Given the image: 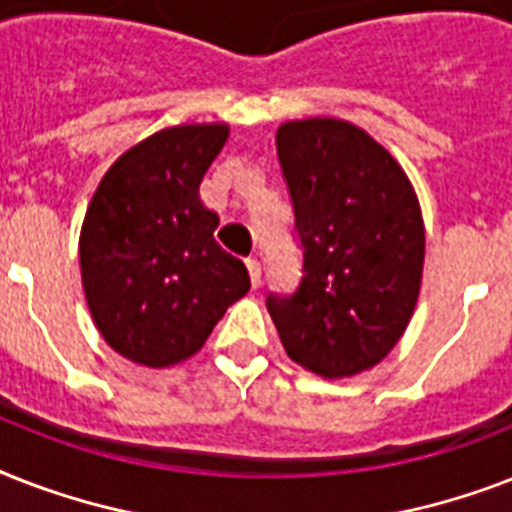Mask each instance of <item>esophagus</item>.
<instances>
[{
  "instance_id": "34e87169",
  "label": "esophagus",
  "mask_w": 512,
  "mask_h": 512,
  "mask_svg": "<svg viewBox=\"0 0 512 512\" xmlns=\"http://www.w3.org/2000/svg\"><path fill=\"white\" fill-rule=\"evenodd\" d=\"M247 271L249 279H252V287H260V273H263V268H260V260H257V257H247Z\"/></svg>"
}]
</instances>
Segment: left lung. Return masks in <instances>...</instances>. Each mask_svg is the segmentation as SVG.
Listing matches in <instances>:
<instances>
[{
	"label": "left lung",
	"instance_id": "left-lung-1",
	"mask_svg": "<svg viewBox=\"0 0 512 512\" xmlns=\"http://www.w3.org/2000/svg\"><path fill=\"white\" fill-rule=\"evenodd\" d=\"M276 151L303 244L295 295H268L287 356L353 377L388 356L412 321L425 263L420 201L401 164L356 124L284 122Z\"/></svg>",
	"mask_w": 512,
	"mask_h": 512
}]
</instances>
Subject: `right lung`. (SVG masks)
<instances>
[{
	"label": "right lung",
	"mask_w": 512,
	"mask_h": 512,
	"mask_svg": "<svg viewBox=\"0 0 512 512\" xmlns=\"http://www.w3.org/2000/svg\"><path fill=\"white\" fill-rule=\"evenodd\" d=\"M228 124H180L124 151L92 193L79 236L87 308L103 340L164 369L199 353L228 305L249 292L247 265L215 241L220 217L199 183Z\"/></svg>",
	"instance_id": "add662e5"
}]
</instances>
